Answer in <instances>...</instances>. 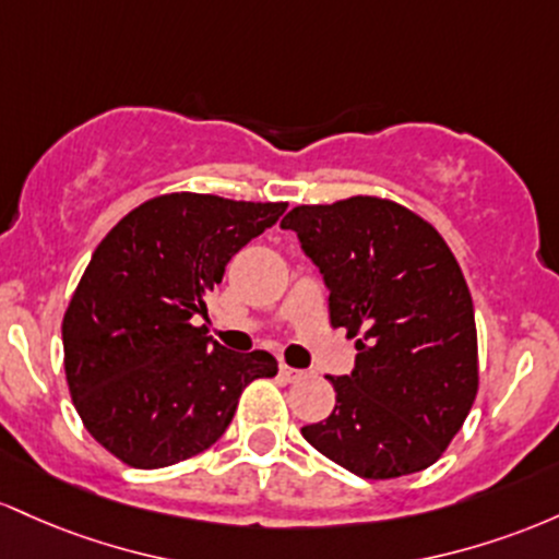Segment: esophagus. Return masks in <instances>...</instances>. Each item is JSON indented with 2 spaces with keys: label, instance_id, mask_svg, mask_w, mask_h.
I'll return each instance as SVG.
<instances>
[{
  "label": "esophagus",
  "instance_id": "1",
  "mask_svg": "<svg viewBox=\"0 0 559 559\" xmlns=\"http://www.w3.org/2000/svg\"><path fill=\"white\" fill-rule=\"evenodd\" d=\"M280 378L285 382H298L306 378V372L304 369H293V367H287V364H280Z\"/></svg>",
  "mask_w": 559,
  "mask_h": 559
}]
</instances>
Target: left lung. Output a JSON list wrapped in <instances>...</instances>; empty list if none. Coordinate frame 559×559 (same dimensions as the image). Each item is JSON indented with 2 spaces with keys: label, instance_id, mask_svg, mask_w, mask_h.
Here are the masks:
<instances>
[{
  "label": "left lung",
  "instance_id": "8db88e82",
  "mask_svg": "<svg viewBox=\"0 0 559 559\" xmlns=\"http://www.w3.org/2000/svg\"><path fill=\"white\" fill-rule=\"evenodd\" d=\"M330 290L332 328L356 337L354 372L330 378L335 409L300 428L359 478L430 467L478 393L467 282L443 237L393 200L298 205L282 218Z\"/></svg>",
  "mask_w": 559,
  "mask_h": 559
}]
</instances>
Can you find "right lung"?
<instances>
[{
	"label": "right lung",
	"mask_w": 559,
	"mask_h": 559,
	"mask_svg": "<svg viewBox=\"0 0 559 559\" xmlns=\"http://www.w3.org/2000/svg\"><path fill=\"white\" fill-rule=\"evenodd\" d=\"M285 209L171 192L127 213L94 250L62 317L66 378L84 428L129 467L213 447L242 388L277 374L272 354L227 350L192 319L231 255Z\"/></svg>",
	"instance_id": "add662e5"
}]
</instances>
